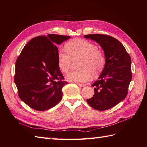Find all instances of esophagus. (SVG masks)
Here are the masks:
<instances>
[{"mask_svg": "<svg viewBox=\"0 0 147 147\" xmlns=\"http://www.w3.org/2000/svg\"><path fill=\"white\" fill-rule=\"evenodd\" d=\"M76 84H77V85H78L79 86H80V87H84V86H85V84H84L80 83V82H77Z\"/></svg>", "mask_w": 147, "mask_h": 147, "instance_id": "1", "label": "esophagus"}]
</instances>
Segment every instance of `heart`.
I'll use <instances>...</instances> for the list:
<instances>
[{
    "mask_svg": "<svg viewBox=\"0 0 147 147\" xmlns=\"http://www.w3.org/2000/svg\"><path fill=\"white\" fill-rule=\"evenodd\" d=\"M65 51L61 50L57 56L58 66L63 73L68 72L73 62H77L78 68L66 76L71 82H81L91 80L92 74L97 76L106 65V57L96 45L84 39H74L65 45Z\"/></svg>",
    "mask_w": 147,
    "mask_h": 147,
    "instance_id": "b5f03b06",
    "label": "heart"
}]
</instances>
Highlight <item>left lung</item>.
Here are the masks:
<instances>
[{"label": "left lung", "mask_w": 147, "mask_h": 147, "mask_svg": "<svg viewBox=\"0 0 147 147\" xmlns=\"http://www.w3.org/2000/svg\"><path fill=\"white\" fill-rule=\"evenodd\" d=\"M98 43L104 51L106 65L99 80L91 85L94 94L87 99L90 106L106 111L125 98L132 78L131 58L123 45L115 38L102 34L84 35Z\"/></svg>", "instance_id": "8db88e82"}]
</instances>
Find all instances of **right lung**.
Returning <instances> with one entry per match:
<instances>
[{
    "label": "right lung",
    "mask_w": 147,
    "mask_h": 147,
    "mask_svg": "<svg viewBox=\"0 0 147 147\" xmlns=\"http://www.w3.org/2000/svg\"><path fill=\"white\" fill-rule=\"evenodd\" d=\"M69 38L55 34L36 36L18 56L14 75L18 95L34 110H48L61 100L62 88L68 82L58 66L56 45Z\"/></svg>",
    "instance_id": "add662e5"
}]
</instances>
